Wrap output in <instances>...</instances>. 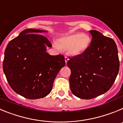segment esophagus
I'll list each match as a JSON object with an SVG mask.
<instances>
[{"instance_id": "34e87169", "label": "esophagus", "mask_w": 123, "mask_h": 123, "mask_svg": "<svg viewBox=\"0 0 123 123\" xmlns=\"http://www.w3.org/2000/svg\"><path fill=\"white\" fill-rule=\"evenodd\" d=\"M65 62H66V63H67L68 61L69 60V58H68L67 56H65Z\"/></svg>"}]
</instances>
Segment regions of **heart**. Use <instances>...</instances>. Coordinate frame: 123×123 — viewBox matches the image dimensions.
<instances>
[{
  "label": "heart",
  "instance_id": "b5f03b06",
  "mask_svg": "<svg viewBox=\"0 0 123 123\" xmlns=\"http://www.w3.org/2000/svg\"><path fill=\"white\" fill-rule=\"evenodd\" d=\"M91 42V39L89 36L78 32L60 38L56 47L65 50H69L70 54L73 55H79L87 50Z\"/></svg>",
  "mask_w": 123,
  "mask_h": 123
}]
</instances>
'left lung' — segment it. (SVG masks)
<instances>
[{
    "label": "left lung",
    "mask_w": 123,
    "mask_h": 123,
    "mask_svg": "<svg viewBox=\"0 0 123 123\" xmlns=\"http://www.w3.org/2000/svg\"><path fill=\"white\" fill-rule=\"evenodd\" d=\"M90 46L81 55L69 57V85L73 94L82 99H91L111 88L119 69L118 49L111 38L96 30L89 31Z\"/></svg>",
    "instance_id": "obj_1"
}]
</instances>
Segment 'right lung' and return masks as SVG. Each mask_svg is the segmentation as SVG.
I'll use <instances>...</instances> for the list:
<instances>
[{"mask_svg":"<svg viewBox=\"0 0 123 123\" xmlns=\"http://www.w3.org/2000/svg\"><path fill=\"white\" fill-rule=\"evenodd\" d=\"M27 29L9 42L5 50L3 70L11 88L29 99L43 98L51 92L56 75L65 65L62 55H50L52 44L39 33Z\"/></svg>","mask_w":123,"mask_h":123,"instance_id":"right-lung-1","label":"right lung"}]
</instances>
